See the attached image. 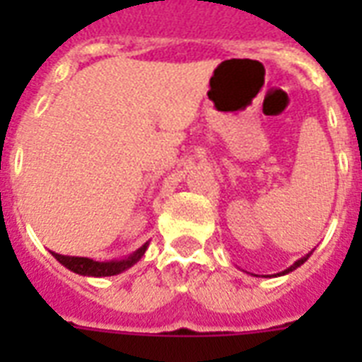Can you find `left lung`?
I'll return each instance as SVG.
<instances>
[{
    "label": "left lung",
    "mask_w": 362,
    "mask_h": 362,
    "mask_svg": "<svg viewBox=\"0 0 362 362\" xmlns=\"http://www.w3.org/2000/svg\"><path fill=\"white\" fill-rule=\"evenodd\" d=\"M310 255H312V252H310V253H306V255H304V257L297 259V261H295V263H293L291 267H289V269L281 270V272H278V274H274V276H284V274H289V272H293V270H295V269H298V267H300V264H303L304 261H306V259L310 257Z\"/></svg>",
    "instance_id": "1"
}]
</instances>
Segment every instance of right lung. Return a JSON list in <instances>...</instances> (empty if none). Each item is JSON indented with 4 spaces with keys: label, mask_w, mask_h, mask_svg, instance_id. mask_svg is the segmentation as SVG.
Masks as SVG:
<instances>
[{
    "label": "right lung",
    "mask_w": 362,
    "mask_h": 362,
    "mask_svg": "<svg viewBox=\"0 0 362 362\" xmlns=\"http://www.w3.org/2000/svg\"><path fill=\"white\" fill-rule=\"evenodd\" d=\"M148 247L146 244H142L136 252L127 255L125 259H115V261H95L90 257H75V255H62V253H54L52 255L58 259L59 263L64 264L65 269L73 270L81 276H93V278H103V276H116L124 272V270L131 269L136 261H141Z\"/></svg>",
    "instance_id": "right-lung-1"
}]
</instances>
